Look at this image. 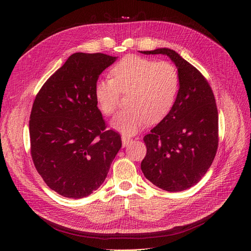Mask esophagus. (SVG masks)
I'll use <instances>...</instances> for the list:
<instances>
[{
    "label": "esophagus",
    "instance_id": "obj_1",
    "mask_svg": "<svg viewBox=\"0 0 251 251\" xmlns=\"http://www.w3.org/2000/svg\"><path fill=\"white\" fill-rule=\"evenodd\" d=\"M121 140H123V147L125 148V147L127 146L128 142L131 141V138L128 137V136H126V135H123V136H121Z\"/></svg>",
    "mask_w": 251,
    "mask_h": 251
}]
</instances>
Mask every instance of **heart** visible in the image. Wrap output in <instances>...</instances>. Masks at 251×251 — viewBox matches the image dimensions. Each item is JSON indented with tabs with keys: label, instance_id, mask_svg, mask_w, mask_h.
<instances>
[{
	"label": "heart",
	"instance_id": "b5f03b06",
	"mask_svg": "<svg viewBox=\"0 0 251 251\" xmlns=\"http://www.w3.org/2000/svg\"><path fill=\"white\" fill-rule=\"evenodd\" d=\"M112 79L97 80L94 97L104 115L116 111L120 93L127 95V108L112 120V126L126 134L137 133L158 124L172 111L180 88V75L170 62L127 55L114 65Z\"/></svg>",
	"mask_w": 251,
	"mask_h": 251
}]
</instances>
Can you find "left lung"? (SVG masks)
Masks as SVG:
<instances>
[{"label": "left lung", "instance_id": "left-lung-1", "mask_svg": "<svg viewBox=\"0 0 251 251\" xmlns=\"http://www.w3.org/2000/svg\"><path fill=\"white\" fill-rule=\"evenodd\" d=\"M143 54L168 55L180 75V88L170 114L144 136L147 155L141 171L154 185L181 192L198 183L218 149V110L214 93L201 72L176 51L159 48Z\"/></svg>", "mask_w": 251, "mask_h": 251}]
</instances>
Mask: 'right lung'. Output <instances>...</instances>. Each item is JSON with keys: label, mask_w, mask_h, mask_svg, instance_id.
<instances>
[{"label": "right lung", "mask_w": 251, "mask_h": 251, "mask_svg": "<svg viewBox=\"0 0 251 251\" xmlns=\"http://www.w3.org/2000/svg\"><path fill=\"white\" fill-rule=\"evenodd\" d=\"M116 58L74 53L34 100L29 120L32 160L45 183L66 198L96 191L121 148L120 135L105 130L94 97L98 77Z\"/></svg>", "instance_id": "1"}]
</instances>
